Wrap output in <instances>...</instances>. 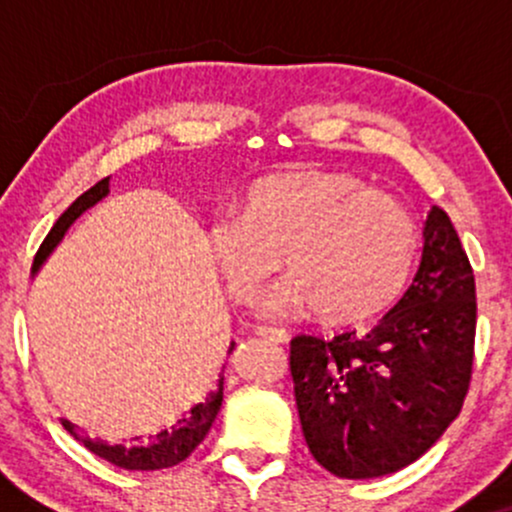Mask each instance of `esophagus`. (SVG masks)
<instances>
[{
    "label": "esophagus",
    "instance_id": "obj_1",
    "mask_svg": "<svg viewBox=\"0 0 512 512\" xmlns=\"http://www.w3.org/2000/svg\"><path fill=\"white\" fill-rule=\"evenodd\" d=\"M257 334H260L262 339H267V342H274V344H289V332L286 330H279V327H257Z\"/></svg>",
    "mask_w": 512,
    "mask_h": 512
}]
</instances>
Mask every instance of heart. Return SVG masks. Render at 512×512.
I'll return each instance as SVG.
<instances>
[{
	"label": "heart",
	"mask_w": 512,
	"mask_h": 512,
	"mask_svg": "<svg viewBox=\"0 0 512 512\" xmlns=\"http://www.w3.org/2000/svg\"><path fill=\"white\" fill-rule=\"evenodd\" d=\"M209 250L226 289L252 303L279 272L264 310L356 325L399 301L419 257L411 211L361 178L339 170H289L257 180L243 211L216 214Z\"/></svg>",
	"instance_id": "1"
}]
</instances>
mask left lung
<instances>
[{"mask_svg":"<svg viewBox=\"0 0 512 512\" xmlns=\"http://www.w3.org/2000/svg\"><path fill=\"white\" fill-rule=\"evenodd\" d=\"M421 236L409 289L373 330L291 339L305 443L334 477L399 472L462 409L477 332L474 272L443 209H428Z\"/></svg>","mask_w":512,"mask_h":512,"instance_id":"8db88e82","label":"left lung"}]
</instances>
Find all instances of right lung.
<instances>
[{
  "label": "right lung",
  "instance_id": "add662e5",
  "mask_svg": "<svg viewBox=\"0 0 512 512\" xmlns=\"http://www.w3.org/2000/svg\"><path fill=\"white\" fill-rule=\"evenodd\" d=\"M110 195L108 180H101L98 185H93L91 190L84 192L76 202H72L60 219L55 221V226L50 228L48 238L40 245L38 255H35L31 274L35 276L43 269V264L48 262V257L55 252L57 245L62 243V238L67 236L69 228L74 226V221L79 219L81 214H86L88 209L96 207L98 202H103L105 197ZM236 342L228 346V354L233 351ZM223 402V375H219V383H216V390H211L204 402H199L192 407L187 414H182L175 424H170L163 431H158L156 436H149L146 443H134V445H122V443H105L101 438H91L79 433L72 424H67L69 433L84 445L86 450H91L93 455L103 457V460L113 462L115 467L122 469H134V472H154V469H166L180 464L185 457H190V452L207 438L211 424H214L216 414H219Z\"/></svg>",
  "mask_w": 512,
  "mask_h": 512
}]
</instances>
